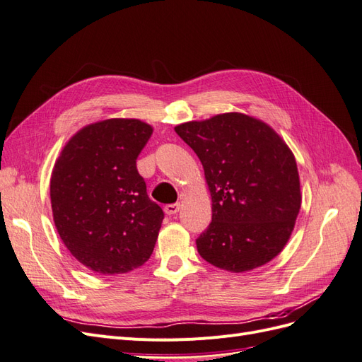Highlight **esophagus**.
I'll return each instance as SVG.
<instances>
[{
  "label": "esophagus",
  "mask_w": 362,
  "mask_h": 362,
  "mask_svg": "<svg viewBox=\"0 0 362 362\" xmlns=\"http://www.w3.org/2000/svg\"><path fill=\"white\" fill-rule=\"evenodd\" d=\"M180 208H181L180 204H168L166 206H164V213L169 216H173L180 211Z\"/></svg>",
  "instance_id": "34e87169"
}]
</instances>
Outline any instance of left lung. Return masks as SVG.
Returning a JSON list of instances; mask_svg holds the SVG:
<instances>
[{
  "label": "left lung",
  "mask_w": 362,
  "mask_h": 362,
  "mask_svg": "<svg viewBox=\"0 0 362 362\" xmlns=\"http://www.w3.org/2000/svg\"><path fill=\"white\" fill-rule=\"evenodd\" d=\"M199 157L211 193V223L196 240L210 264L242 273L275 258L300 210V182L290 148L275 129L243 113L175 127Z\"/></svg>",
  "instance_id": "1"
}]
</instances>
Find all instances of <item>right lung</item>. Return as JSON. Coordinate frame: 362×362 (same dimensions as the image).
<instances>
[{
	"label": "right lung",
	"mask_w": 362,
	"mask_h": 362,
	"mask_svg": "<svg viewBox=\"0 0 362 362\" xmlns=\"http://www.w3.org/2000/svg\"><path fill=\"white\" fill-rule=\"evenodd\" d=\"M152 134L139 119H107L80 129L51 175L54 223L83 266L103 275L145 264L164 213L149 199L136 160Z\"/></svg>",
	"instance_id": "obj_1"
}]
</instances>
